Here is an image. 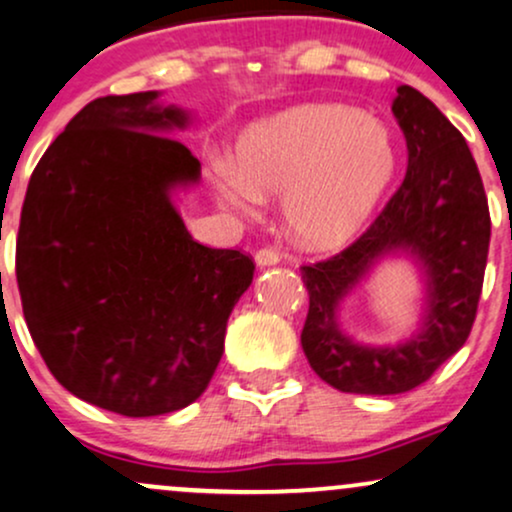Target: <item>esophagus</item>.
<instances>
[{"label": "esophagus", "mask_w": 512, "mask_h": 512, "mask_svg": "<svg viewBox=\"0 0 512 512\" xmlns=\"http://www.w3.org/2000/svg\"><path fill=\"white\" fill-rule=\"evenodd\" d=\"M280 254L275 249H261L256 254V266L258 268H270V266H278L280 263Z\"/></svg>", "instance_id": "esophagus-1"}]
</instances>
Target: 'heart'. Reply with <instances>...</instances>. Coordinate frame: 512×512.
Masks as SVG:
<instances>
[{
    "mask_svg": "<svg viewBox=\"0 0 512 512\" xmlns=\"http://www.w3.org/2000/svg\"><path fill=\"white\" fill-rule=\"evenodd\" d=\"M393 177V148L374 119L333 102H306L256 119L232 162H215L213 191L234 215L280 196L282 227L309 251L338 249L371 220Z\"/></svg>",
    "mask_w": 512,
    "mask_h": 512,
    "instance_id": "heart-1",
    "label": "heart"
}]
</instances>
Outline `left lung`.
Wrapping results in <instances>:
<instances>
[{
  "label": "left lung",
  "instance_id": "obj_1",
  "mask_svg": "<svg viewBox=\"0 0 512 512\" xmlns=\"http://www.w3.org/2000/svg\"><path fill=\"white\" fill-rule=\"evenodd\" d=\"M390 110L407 143L405 182L350 249L302 268L309 292L302 350L342 393H407L453 357L477 316L489 256V206L465 138L412 86L398 88ZM388 257H407L420 270V328L386 346L359 343L341 330L339 309Z\"/></svg>",
  "mask_w": 512,
  "mask_h": 512
}]
</instances>
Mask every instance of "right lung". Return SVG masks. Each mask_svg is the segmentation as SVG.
<instances>
[{
	"mask_svg": "<svg viewBox=\"0 0 512 512\" xmlns=\"http://www.w3.org/2000/svg\"><path fill=\"white\" fill-rule=\"evenodd\" d=\"M160 90L88 102L45 150L21 208L16 280L47 369L124 417L191 405L225 350L254 261L194 242L177 194L201 162L172 131L194 122Z\"/></svg>",
	"mask_w": 512,
	"mask_h": 512,
	"instance_id": "add662e5",
	"label": "right lung"
}]
</instances>
